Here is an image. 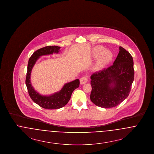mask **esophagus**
Instances as JSON below:
<instances>
[{
  "label": "esophagus",
  "mask_w": 154,
  "mask_h": 154,
  "mask_svg": "<svg viewBox=\"0 0 154 154\" xmlns=\"http://www.w3.org/2000/svg\"><path fill=\"white\" fill-rule=\"evenodd\" d=\"M88 81V78L86 76H84L80 79V84L81 85L87 83Z\"/></svg>",
  "instance_id": "34e87169"
}]
</instances>
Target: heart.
<instances>
[{
    "instance_id": "heart-1",
    "label": "heart",
    "mask_w": 154,
    "mask_h": 154,
    "mask_svg": "<svg viewBox=\"0 0 154 154\" xmlns=\"http://www.w3.org/2000/svg\"><path fill=\"white\" fill-rule=\"evenodd\" d=\"M92 55L97 59V64L103 66L109 63L112 58V52L109 49H104L101 45H97L92 50Z\"/></svg>"
}]
</instances>
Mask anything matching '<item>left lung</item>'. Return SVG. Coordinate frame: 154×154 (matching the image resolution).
Listing matches in <instances>:
<instances>
[{"label":"left lung","mask_w":154,"mask_h":154,"mask_svg":"<svg viewBox=\"0 0 154 154\" xmlns=\"http://www.w3.org/2000/svg\"><path fill=\"white\" fill-rule=\"evenodd\" d=\"M113 65L91 76L92 91L90 99L96 106L111 108L128 96L134 80L133 60L130 53L122 47Z\"/></svg>","instance_id":"left-lung-1"}]
</instances>
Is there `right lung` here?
Wrapping results in <instances>:
<instances>
[{"label":"right lung","instance_id":"1","mask_svg":"<svg viewBox=\"0 0 154 154\" xmlns=\"http://www.w3.org/2000/svg\"><path fill=\"white\" fill-rule=\"evenodd\" d=\"M60 47L58 46L45 47L35 52L28 61L25 82L29 95L34 102L45 109H58L64 107L69 101L74 90L79 88L80 85L79 79H76L65 84L59 91L49 95L40 94L32 86L30 81L31 73L37 60L43 55L58 54L60 51Z\"/></svg>","mask_w":154,"mask_h":154}]
</instances>
